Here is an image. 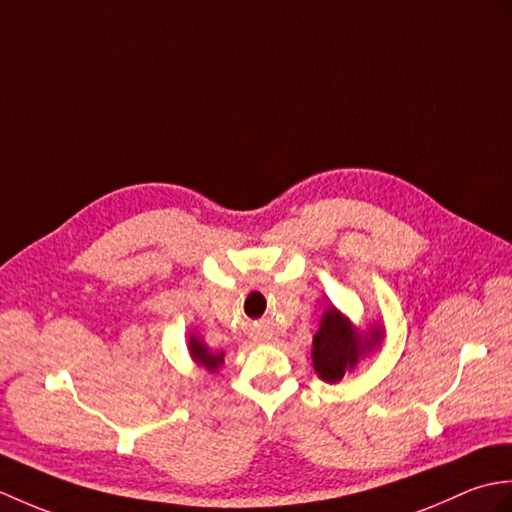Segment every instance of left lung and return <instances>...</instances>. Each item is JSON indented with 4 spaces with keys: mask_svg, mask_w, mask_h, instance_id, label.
<instances>
[{
    "mask_svg": "<svg viewBox=\"0 0 512 512\" xmlns=\"http://www.w3.org/2000/svg\"><path fill=\"white\" fill-rule=\"evenodd\" d=\"M383 341L380 325L365 334L354 328L352 321L336 310L334 306L323 312L321 325L312 341V363L314 372L325 383H339V380L352 372L369 350Z\"/></svg>",
    "mask_w": 512,
    "mask_h": 512,
    "instance_id": "obj_1",
    "label": "left lung"
}]
</instances>
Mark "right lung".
<instances>
[{"label": "right lung", "mask_w": 512, "mask_h": 512, "mask_svg": "<svg viewBox=\"0 0 512 512\" xmlns=\"http://www.w3.org/2000/svg\"><path fill=\"white\" fill-rule=\"evenodd\" d=\"M189 354L195 363L206 367L209 372H217V367L224 363V352L213 354L209 347L200 341V336H195V334L189 336Z\"/></svg>", "instance_id": "right-lung-1"}]
</instances>
